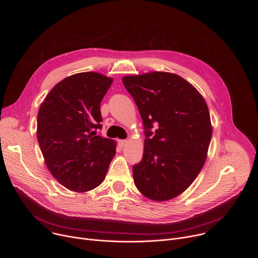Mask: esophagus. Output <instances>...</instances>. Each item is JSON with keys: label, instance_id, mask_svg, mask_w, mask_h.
<instances>
[{"label": "esophagus", "instance_id": "34e87169", "mask_svg": "<svg viewBox=\"0 0 258 258\" xmlns=\"http://www.w3.org/2000/svg\"><path fill=\"white\" fill-rule=\"evenodd\" d=\"M126 144H127V141H126V140H119V141H118V145H119L120 148H122V147H124Z\"/></svg>", "mask_w": 258, "mask_h": 258}]
</instances>
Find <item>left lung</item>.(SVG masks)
<instances>
[{"mask_svg":"<svg viewBox=\"0 0 258 258\" xmlns=\"http://www.w3.org/2000/svg\"><path fill=\"white\" fill-rule=\"evenodd\" d=\"M144 125V154L133 166L136 187L147 198L166 201L181 194L206 160L212 135L207 104L187 81L169 72L122 79Z\"/></svg>","mask_w":258,"mask_h":258,"instance_id":"obj_1","label":"left lung"}]
</instances>
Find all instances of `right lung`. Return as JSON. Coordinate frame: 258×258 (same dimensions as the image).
I'll use <instances>...</instances> for the list:
<instances>
[{
  "label": "right lung",
  "instance_id": "1",
  "mask_svg": "<svg viewBox=\"0 0 258 258\" xmlns=\"http://www.w3.org/2000/svg\"><path fill=\"white\" fill-rule=\"evenodd\" d=\"M112 82L97 72L77 73L41 104L36 137L48 169L68 190L98 187L115 156V142L96 133L102 128L100 103Z\"/></svg>",
  "mask_w": 258,
  "mask_h": 258
}]
</instances>
